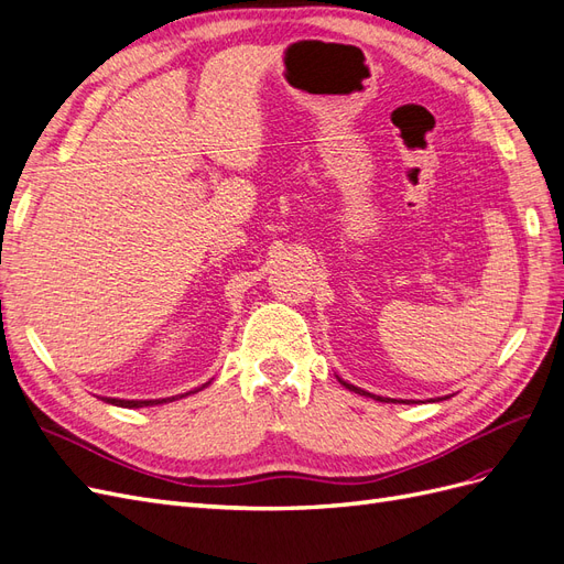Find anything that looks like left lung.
Returning <instances> with one entry per match:
<instances>
[{
  "mask_svg": "<svg viewBox=\"0 0 564 564\" xmlns=\"http://www.w3.org/2000/svg\"><path fill=\"white\" fill-rule=\"evenodd\" d=\"M338 381H340V379H338ZM340 383H344V386H346L348 390H352V392H360V395H369V398H373L371 392H367V390H362V388H357V386H352V383H346V381H340ZM377 400H379V402H386L388 398H386V400H383V398H377ZM388 402H390V400H388Z\"/></svg>",
  "mask_w": 564,
  "mask_h": 564,
  "instance_id": "8db88e82",
  "label": "left lung"
}]
</instances>
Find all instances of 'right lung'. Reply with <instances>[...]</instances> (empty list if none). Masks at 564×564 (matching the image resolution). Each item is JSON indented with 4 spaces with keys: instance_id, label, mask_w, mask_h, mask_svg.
Segmentation results:
<instances>
[{
    "instance_id": "obj_1",
    "label": "right lung",
    "mask_w": 564,
    "mask_h": 564,
    "mask_svg": "<svg viewBox=\"0 0 564 564\" xmlns=\"http://www.w3.org/2000/svg\"><path fill=\"white\" fill-rule=\"evenodd\" d=\"M204 388V386H202ZM202 388H197V390H202ZM195 390V392H197ZM193 392V390H191ZM187 395V392H185ZM185 395H181V398H185ZM178 398V395H176ZM176 398H166V400H117V398H104L108 404H115V406H127V409H139V406H152V404H162V402H174Z\"/></svg>"
}]
</instances>
